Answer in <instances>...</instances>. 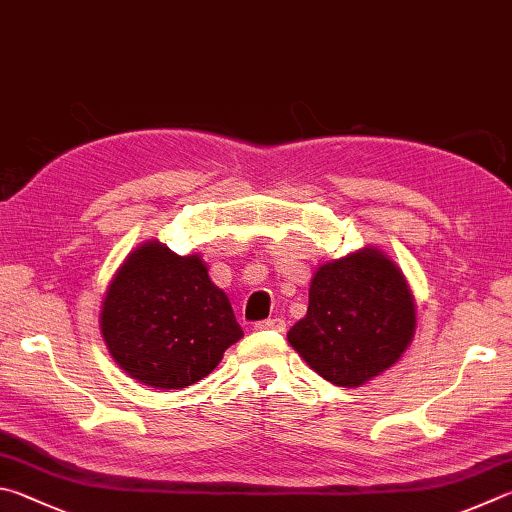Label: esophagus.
Instances as JSON below:
<instances>
[{"mask_svg": "<svg viewBox=\"0 0 512 512\" xmlns=\"http://www.w3.org/2000/svg\"><path fill=\"white\" fill-rule=\"evenodd\" d=\"M256 330H279V333H283L285 330V321L274 317V319H265V321H258V324L254 326Z\"/></svg>", "mask_w": 512, "mask_h": 512, "instance_id": "esophagus-1", "label": "esophagus"}]
</instances>
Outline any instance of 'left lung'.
Listing matches in <instances>:
<instances>
[{"instance_id":"obj_1","label":"left lung","mask_w":512,"mask_h":512,"mask_svg":"<svg viewBox=\"0 0 512 512\" xmlns=\"http://www.w3.org/2000/svg\"><path fill=\"white\" fill-rule=\"evenodd\" d=\"M306 317L288 342L337 387H362L396 364L416 335V299L407 276L378 247L321 263L310 281Z\"/></svg>"}]
</instances>
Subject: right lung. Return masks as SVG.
I'll list each match as a JSON object with an SVG mask.
<instances>
[{"label":"right lung","mask_w":512,"mask_h":512,"mask_svg":"<svg viewBox=\"0 0 512 512\" xmlns=\"http://www.w3.org/2000/svg\"><path fill=\"white\" fill-rule=\"evenodd\" d=\"M98 324L119 369L161 391L206 378L242 337L202 256H177L159 240L141 242L123 258Z\"/></svg>","instance_id":"1"}]
</instances>
